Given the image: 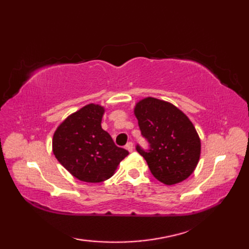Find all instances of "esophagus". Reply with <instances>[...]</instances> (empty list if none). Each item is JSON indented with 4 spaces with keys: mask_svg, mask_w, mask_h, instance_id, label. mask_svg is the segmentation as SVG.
I'll list each match as a JSON object with an SVG mask.
<instances>
[{
    "mask_svg": "<svg viewBox=\"0 0 249 249\" xmlns=\"http://www.w3.org/2000/svg\"><path fill=\"white\" fill-rule=\"evenodd\" d=\"M126 150H127L128 152H133V150H134V144H133V142H128L127 144H126Z\"/></svg>",
    "mask_w": 249,
    "mask_h": 249,
    "instance_id": "esophagus-1",
    "label": "esophagus"
}]
</instances>
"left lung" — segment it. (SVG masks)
Here are the masks:
<instances>
[{"label": "left lung", "instance_id": "left-lung-1", "mask_svg": "<svg viewBox=\"0 0 249 249\" xmlns=\"http://www.w3.org/2000/svg\"><path fill=\"white\" fill-rule=\"evenodd\" d=\"M134 114L141 134L151 144L150 152L140 146L137 151L154 178L174 185L192 176L200 160L201 140L188 116L173 104L155 97L136 103Z\"/></svg>", "mask_w": 249, "mask_h": 249}]
</instances>
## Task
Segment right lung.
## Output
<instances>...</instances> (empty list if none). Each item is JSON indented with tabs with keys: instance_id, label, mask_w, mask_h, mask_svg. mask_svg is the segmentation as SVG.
Returning <instances> with one entry per match:
<instances>
[{
	"instance_id": "obj_1",
	"label": "right lung",
	"mask_w": 249,
	"mask_h": 249,
	"mask_svg": "<svg viewBox=\"0 0 249 249\" xmlns=\"http://www.w3.org/2000/svg\"><path fill=\"white\" fill-rule=\"evenodd\" d=\"M105 107L89 104L72 112L57 126L52 152L61 165L79 181L100 183L115 173L129 153L116 146L102 128Z\"/></svg>"
}]
</instances>
